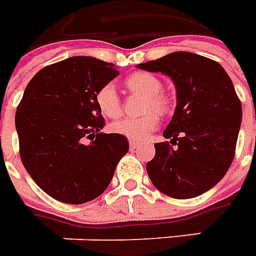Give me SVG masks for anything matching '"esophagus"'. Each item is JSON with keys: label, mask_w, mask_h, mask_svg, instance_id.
Returning <instances> with one entry per match:
<instances>
[{"label": "esophagus", "mask_w": 256, "mask_h": 256, "mask_svg": "<svg viewBox=\"0 0 256 256\" xmlns=\"http://www.w3.org/2000/svg\"><path fill=\"white\" fill-rule=\"evenodd\" d=\"M128 145H130V150H134L136 148H138L140 142L138 141H128Z\"/></svg>", "instance_id": "obj_1"}]
</instances>
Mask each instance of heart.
<instances>
[{
    "instance_id": "1",
    "label": "heart",
    "mask_w": 256,
    "mask_h": 256,
    "mask_svg": "<svg viewBox=\"0 0 256 256\" xmlns=\"http://www.w3.org/2000/svg\"><path fill=\"white\" fill-rule=\"evenodd\" d=\"M124 84L128 90L145 96L144 112H148L141 118H123L111 123L110 130L115 134L123 136L132 141H142L154 132L158 126V115H166L170 110V99L162 92V84L158 77L146 72H137L128 76ZM94 102L100 114L108 119L118 118L122 112V104L118 92L112 84H104L100 86ZM151 112L149 113L148 111ZM156 110V113L154 111Z\"/></svg>"
}]
</instances>
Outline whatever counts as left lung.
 Returning <instances> with one entry per match:
<instances>
[{
    "mask_svg": "<svg viewBox=\"0 0 256 256\" xmlns=\"http://www.w3.org/2000/svg\"><path fill=\"white\" fill-rule=\"evenodd\" d=\"M170 76L178 106L162 136L171 144H154L148 175L162 194L188 200L218 183L234 162L242 123V103L218 62L176 51L138 65ZM172 144H176L174 148Z\"/></svg>",
    "mask_w": 256,
    "mask_h": 256,
    "instance_id": "obj_1",
    "label": "left lung"
}]
</instances>
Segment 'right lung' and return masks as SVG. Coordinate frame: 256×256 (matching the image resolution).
<instances>
[{"mask_svg":"<svg viewBox=\"0 0 256 256\" xmlns=\"http://www.w3.org/2000/svg\"><path fill=\"white\" fill-rule=\"evenodd\" d=\"M119 72L92 56H72L39 70L17 106L20 157L34 182L54 200L81 205L103 194L128 138L104 134L94 96ZM91 140L90 144L85 140Z\"/></svg>","mask_w":256,"mask_h":256,"instance_id":"obj_1","label":"right lung"}]
</instances>
